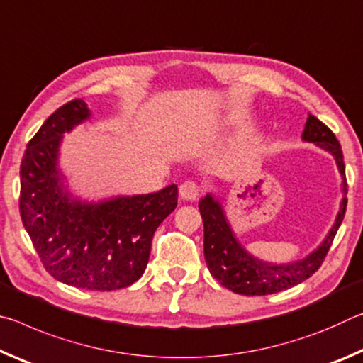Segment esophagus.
I'll return each mask as SVG.
<instances>
[{
	"mask_svg": "<svg viewBox=\"0 0 363 363\" xmlns=\"http://www.w3.org/2000/svg\"><path fill=\"white\" fill-rule=\"evenodd\" d=\"M199 194H200V189L192 181H186L179 186V195H181L182 200L194 201L196 196H199Z\"/></svg>",
	"mask_w": 363,
	"mask_h": 363,
	"instance_id": "1",
	"label": "esophagus"
}]
</instances>
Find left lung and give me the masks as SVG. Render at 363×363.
I'll return each instance as SVG.
<instances>
[{"mask_svg": "<svg viewBox=\"0 0 363 363\" xmlns=\"http://www.w3.org/2000/svg\"><path fill=\"white\" fill-rule=\"evenodd\" d=\"M301 138H303L304 143H312L325 152H328L335 158L337 171H340L342 179V199L335 223L328 230L327 237L323 238V242L303 259L277 264L262 261L259 257L253 256L250 251L245 250L243 245L238 242L235 233H233L220 200L213 194H206L199 201L200 214L203 218L205 227L203 247L206 266L220 285L238 294H245V296L272 294L288 290V288L309 279L322 266L323 257L327 256L336 232L344 219L347 205V184L340 143H337L336 136L331 133L330 128L325 126L320 120L311 113L307 116Z\"/></svg>", "mask_w": 363, "mask_h": 363, "instance_id": "8db88e82", "label": "left lung"}]
</instances>
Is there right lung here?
<instances>
[{"instance_id":"1","label":"right lung","mask_w":363,"mask_h":363,"mask_svg":"<svg viewBox=\"0 0 363 363\" xmlns=\"http://www.w3.org/2000/svg\"><path fill=\"white\" fill-rule=\"evenodd\" d=\"M91 118L83 99L57 108L27 145L21 164V218L41 262L65 285L112 291L143 277L157 227L177 206V186L88 201L59 168L65 133Z\"/></svg>"}]
</instances>
